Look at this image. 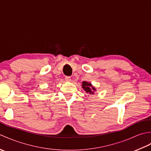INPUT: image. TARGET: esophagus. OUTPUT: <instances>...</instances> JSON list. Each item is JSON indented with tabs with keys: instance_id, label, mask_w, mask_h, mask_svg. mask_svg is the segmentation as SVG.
Returning <instances> with one entry per match:
<instances>
[{
	"instance_id": "esophagus-1",
	"label": "esophagus",
	"mask_w": 151,
	"mask_h": 151,
	"mask_svg": "<svg viewBox=\"0 0 151 151\" xmlns=\"http://www.w3.org/2000/svg\"><path fill=\"white\" fill-rule=\"evenodd\" d=\"M65 81L66 82H70V76H65Z\"/></svg>"
}]
</instances>
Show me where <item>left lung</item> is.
<instances>
[{
  "instance_id": "left-lung-1",
  "label": "left lung",
  "mask_w": 151,
  "mask_h": 151,
  "mask_svg": "<svg viewBox=\"0 0 151 151\" xmlns=\"http://www.w3.org/2000/svg\"><path fill=\"white\" fill-rule=\"evenodd\" d=\"M82 88L84 89L86 93H89V94H93V91H95V88L93 87L90 83L87 82H82Z\"/></svg>"
}]
</instances>
